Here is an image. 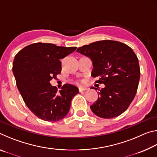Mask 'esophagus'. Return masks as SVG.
<instances>
[{
    "label": "esophagus",
    "mask_w": 157,
    "mask_h": 157,
    "mask_svg": "<svg viewBox=\"0 0 157 157\" xmlns=\"http://www.w3.org/2000/svg\"><path fill=\"white\" fill-rule=\"evenodd\" d=\"M87 89L86 88V87H84V86H79V92H82V91H86Z\"/></svg>",
    "instance_id": "34e87169"
}]
</instances>
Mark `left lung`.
I'll use <instances>...</instances> for the list:
<instances>
[{
	"label": "left lung",
	"instance_id": "1",
	"mask_svg": "<svg viewBox=\"0 0 157 157\" xmlns=\"http://www.w3.org/2000/svg\"><path fill=\"white\" fill-rule=\"evenodd\" d=\"M77 52L91 59L92 76L105 85L91 111L102 118L123 113L136 95L140 79L139 59L133 50L121 42L103 40L79 47Z\"/></svg>",
	"mask_w": 157,
	"mask_h": 157
}]
</instances>
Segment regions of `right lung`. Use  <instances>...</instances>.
I'll list each match as a JSON object with an SVG mask.
<instances>
[{
	"label": "right lung",
	"instance_id": "obj_1",
	"mask_svg": "<svg viewBox=\"0 0 157 157\" xmlns=\"http://www.w3.org/2000/svg\"><path fill=\"white\" fill-rule=\"evenodd\" d=\"M47 43H35L20 50L12 71L17 88L30 110L46 121H58L67 115L71 100L79 90L66 84L59 92L50 82L62 71L61 59L76 50Z\"/></svg>",
	"mask_w": 157,
	"mask_h": 157
}]
</instances>
